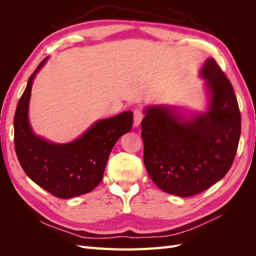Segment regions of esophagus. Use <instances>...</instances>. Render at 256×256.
Instances as JSON below:
<instances>
[{"instance_id":"obj_1","label":"esophagus","mask_w":256,"mask_h":256,"mask_svg":"<svg viewBox=\"0 0 256 256\" xmlns=\"http://www.w3.org/2000/svg\"><path fill=\"white\" fill-rule=\"evenodd\" d=\"M143 111L140 109H136L134 112V127H138L143 120Z\"/></svg>"}]
</instances>
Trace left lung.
<instances>
[{
    "mask_svg": "<svg viewBox=\"0 0 256 256\" xmlns=\"http://www.w3.org/2000/svg\"><path fill=\"white\" fill-rule=\"evenodd\" d=\"M208 104L187 114L177 106H148L141 122L144 164L158 187L188 198L226 176L236 156L242 118L235 92L214 58L200 70Z\"/></svg>",
    "mask_w": 256,
    "mask_h": 256,
    "instance_id": "obj_1",
    "label": "left lung"
}]
</instances>
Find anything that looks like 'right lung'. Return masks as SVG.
I'll list each match as a JSON object with an SVG mask.
<instances>
[{
    "label": "right lung",
    "mask_w": 256,
    "mask_h": 256,
    "mask_svg": "<svg viewBox=\"0 0 256 256\" xmlns=\"http://www.w3.org/2000/svg\"><path fill=\"white\" fill-rule=\"evenodd\" d=\"M46 58L30 76L14 118V148L23 171L40 187L60 198L79 196L102 182L108 158L118 138L132 128L134 114L122 112L99 120L72 142L53 143L30 125L28 106L33 81Z\"/></svg>",
    "instance_id": "right-lung-1"
}]
</instances>
